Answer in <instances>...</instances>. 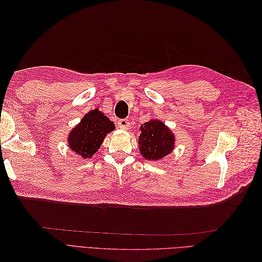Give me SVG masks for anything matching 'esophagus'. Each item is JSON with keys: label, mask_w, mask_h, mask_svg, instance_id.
Wrapping results in <instances>:
<instances>
[{"label": "esophagus", "mask_w": 262, "mask_h": 262, "mask_svg": "<svg viewBox=\"0 0 262 262\" xmlns=\"http://www.w3.org/2000/svg\"><path fill=\"white\" fill-rule=\"evenodd\" d=\"M117 124H118V126H119V128H120V129L126 130V129H129L130 122H129L128 119H120V120H119V121L117 122Z\"/></svg>", "instance_id": "esophagus-1"}]
</instances>
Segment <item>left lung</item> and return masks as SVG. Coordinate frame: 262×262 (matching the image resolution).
I'll use <instances>...</instances> for the list:
<instances>
[{
    "label": "left lung",
    "mask_w": 262,
    "mask_h": 262,
    "mask_svg": "<svg viewBox=\"0 0 262 262\" xmlns=\"http://www.w3.org/2000/svg\"><path fill=\"white\" fill-rule=\"evenodd\" d=\"M140 130V152L146 160H161L171 152L175 136L162 121L149 120L142 124Z\"/></svg>",
    "instance_id": "1"
}]
</instances>
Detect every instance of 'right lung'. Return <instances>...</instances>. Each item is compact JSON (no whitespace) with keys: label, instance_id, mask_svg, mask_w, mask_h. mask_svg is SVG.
<instances>
[{"label":"right lung","instance_id":"add662e5","mask_svg":"<svg viewBox=\"0 0 262 262\" xmlns=\"http://www.w3.org/2000/svg\"><path fill=\"white\" fill-rule=\"evenodd\" d=\"M115 129L114 123L98 109L84 116L69 134V146L76 154L89 158L97 152L106 134Z\"/></svg>","mask_w":262,"mask_h":262}]
</instances>
